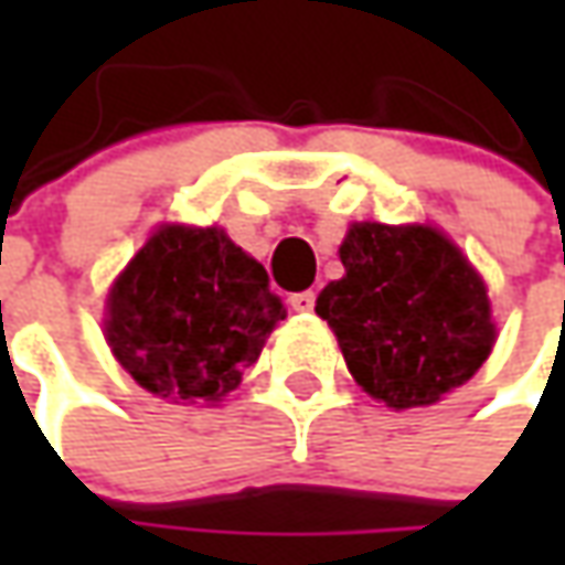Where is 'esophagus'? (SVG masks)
<instances>
[{
	"label": "esophagus",
	"instance_id": "esophagus-1",
	"mask_svg": "<svg viewBox=\"0 0 565 565\" xmlns=\"http://www.w3.org/2000/svg\"><path fill=\"white\" fill-rule=\"evenodd\" d=\"M315 301L317 295L308 289V292H295L292 298H289V305H292V311H298V315H308V311H315Z\"/></svg>",
	"mask_w": 565,
	"mask_h": 565
}]
</instances>
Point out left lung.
<instances>
[{
	"instance_id": "left-lung-1",
	"label": "left lung",
	"mask_w": 565,
	"mask_h": 565,
	"mask_svg": "<svg viewBox=\"0 0 565 565\" xmlns=\"http://www.w3.org/2000/svg\"><path fill=\"white\" fill-rule=\"evenodd\" d=\"M339 257L345 276L315 311L374 399L434 405L488 361L497 337L488 289L437 228L355 223Z\"/></svg>"
}]
</instances>
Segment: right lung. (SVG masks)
I'll return each mask as SVG.
<instances>
[{
  "label": "right lung",
  "mask_w": 565,
  "mask_h": 565,
  "mask_svg": "<svg viewBox=\"0 0 565 565\" xmlns=\"http://www.w3.org/2000/svg\"><path fill=\"white\" fill-rule=\"evenodd\" d=\"M106 342L147 393L220 402L257 361L286 305L223 228L163 226L106 298Z\"/></svg>",
  "instance_id": "right-lung-1"
}]
</instances>
